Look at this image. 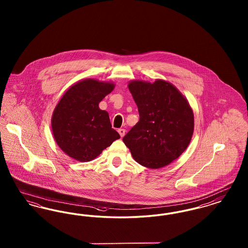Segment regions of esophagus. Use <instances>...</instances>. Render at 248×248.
<instances>
[{
	"mask_svg": "<svg viewBox=\"0 0 248 248\" xmlns=\"http://www.w3.org/2000/svg\"><path fill=\"white\" fill-rule=\"evenodd\" d=\"M119 134H120V136H121V138H124V136L125 135V129H124V128H120L118 130Z\"/></svg>",
	"mask_w": 248,
	"mask_h": 248,
	"instance_id": "1",
	"label": "esophagus"
}]
</instances>
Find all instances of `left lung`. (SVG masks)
Returning <instances> with one entry per match:
<instances>
[{
  "label": "left lung",
  "instance_id": "1",
  "mask_svg": "<svg viewBox=\"0 0 248 248\" xmlns=\"http://www.w3.org/2000/svg\"><path fill=\"white\" fill-rule=\"evenodd\" d=\"M140 121L123 141L140 165L160 168L176 160L190 142L194 118L187 99L171 83L134 81L128 84Z\"/></svg>",
  "mask_w": 248,
  "mask_h": 248
}]
</instances>
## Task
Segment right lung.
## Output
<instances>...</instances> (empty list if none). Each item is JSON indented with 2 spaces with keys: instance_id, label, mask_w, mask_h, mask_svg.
I'll return each mask as SVG.
<instances>
[{
  "instance_id": "1",
  "label": "right lung",
  "mask_w": 248,
  "mask_h": 248,
  "mask_svg": "<svg viewBox=\"0 0 248 248\" xmlns=\"http://www.w3.org/2000/svg\"><path fill=\"white\" fill-rule=\"evenodd\" d=\"M113 87V83L83 80L69 88L56 107L53 134L60 149L71 158L89 162L120 139L108 112L98 108Z\"/></svg>"
}]
</instances>
